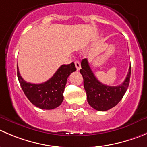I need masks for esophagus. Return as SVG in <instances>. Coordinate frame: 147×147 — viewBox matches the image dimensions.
I'll list each match as a JSON object with an SVG mask.
<instances>
[{
	"label": "esophagus",
	"instance_id": "obj_1",
	"mask_svg": "<svg viewBox=\"0 0 147 147\" xmlns=\"http://www.w3.org/2000/svg\"><path fill=\"white\" fill-rule=\"evenodd\" d=\"M75 63V66H76V69H77V71H79V70L81 69V63L80 62H79V61H76L74 62Z\"/></svg>",
	"mask_w": 147,
	"mask_h": 147
}]
</instances>
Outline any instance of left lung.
Returning <instances> with one entry per match:
<instances>
[{"label": "left lung", "instance_id": "left-lung-1", "mask_svg": "<svg viewBox=\"0 0 147 147\" xmlns=\"http://www.w3.org/2000/svg\"><path fill=\"white\" fill-rule=\"evenodd\" d=\"M80 73L84 79V87L87 102L91 107L98 111H106L115 107L125 94L131 77V65L124 82L119 86H111L103 84L94 75L86 58L81 63Z\"/></svg>", "mask_w": 147, "mask_h": 147}]
</instances>
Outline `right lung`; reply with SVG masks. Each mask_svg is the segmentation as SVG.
Here are the masks:
<instances>
[{
	"label": "right lung",
	"instance_id": "add662e5",
	"mask_svg": "<svg viewBox=\"0 0 147 147\" xmlns=\"http://www.w3.org/2000/svg\"><path fill=\"white\" fill-rule=\"evenodd\" d=\"M76 70L74 63L63 65L47 82L31 84L25 82L21 76L17 65V76L22 90L31 102L41 109L52 110L61 105L63 101V94L67 79Z\"/></svg>",
	"mask_w": 147,
	"mask_h": 147
}]
</instances>
